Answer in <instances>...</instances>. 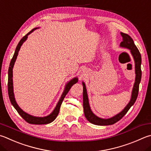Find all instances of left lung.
Segmentation results:
<instances>
[{
    "mask_svg": "<svg viewBox=\"0 0 151 151\" xmlns=\"http://www.w3.org/2000/svg\"><path fill=\"white\" fill-rule=\"evenodd\" d=\"M121 35L123 37V41L120 43V47L127 48L131 51V55H132L135 61V81L134 83L133 88L132 90V94H131V98L130 102L128 103L125 108L123 110L116 116L108 119H102L98 116L93 113L89 105L88 98V94L86 92V88L85 84L83 83V108H84V116L86 117L88 121L90 122L92 124L97 125H113L118 121H119L122 117L127 114L129 109L132 106L134 103L135 102L137 98L138 93H139V83L141 82V55L139 49L136 47V45L134 43V42L132 38H131L128 34H124V33L121 32Z\"/></svg>",
    "mask_w": 151,
    "mask_h": 151,
    "instance_id": "obj_1",
    "label": "left lung"
}]
</instances>
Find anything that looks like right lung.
I'll list each match as a JSON object with an SVG mask.
<instances>
[{
  "label": "right lung",
  "mask_w": 151,
  "mask_h": 151,
  "mask_svg": "<svg viewBox=\"0 0 151 151\" xmlns=\"http://www.w3.org/2000/svg\"><path fill=\"white\" fill-rule=\"evenodd\" d=\"M38 28H34L32 30H31L28 34H27L26 35L22 38L21 40L19 42L18 44L17 45V47L16 48V50L14 52V54L12 60H11L10 63V67L9 68V79H8V92H9V98L10 100L11 104H12V106H14L16 111H18V113L20 115V116L22 117V118L25 120L26 122H27L29 123H31V124H35V125H42V124H47V123H50L52 122H53L57 116H58L59 112V109H60V107L61 106V104L63 102V100H64V98L65 97V96L67 95V93L69 91V90L70 89L71 86H73V84H75L78 82V78H74L72 80H70L68 83L66 84V86L65 88V90L63 94L61 95V97L60 98V99L59 100L58 103H57V106L55 107V108L54 109V110L52 111V113L50 114L47 116L45 117H35L31 116L28 114L26 113L25 111H24L20 107L18 106V105L16 103V100H15V98H14V90H13V82H12V69H13V67L14 65V63L16 61V59L17 58L18 54V51L20 50V49L22 45L23 44V43L25 42V41L27 40L28 38V35L29 34H31V33L34 31L35 29H37Z\"/></svg>",
  "instance_id": "1"
}]
</instances>
